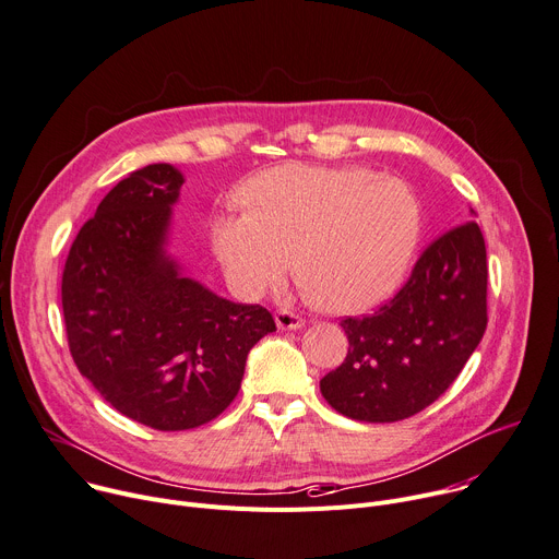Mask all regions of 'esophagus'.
<instances>
[{
    "label": "esophagus",
    "mask_w": 559,
    "mask_h": 559,
    "mask_svg": "<svg viewBox=\"0 0 559 559\" xmlns=\"http://www.w3.org/2000/svg\"><path fill=\"white\" fill-rule=\"evenodd\" d=\"M274 319H276L278 330H300L302 325H306V321H302L298 314H294V312H289V310H285V308L276 310Z\"/></svg>",
    "instance_id": "esophagus-1"
}]
</instances>
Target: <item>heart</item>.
<instances>
[{
	"label": "heart",
	"mask_w": 559,
	"mask_h": 559,
	"mask_svg": "<svg viewBox=\"0 0 559 559\" xmlns=\"http://www.w3.org/2000/svg\"><path fill=\"white\" fill-rule=\"evenodd\" d=\"M242 214H221L210 245L247 296L278 283L294 263L308 296L334 314H357L401 285L424 216L415 191L364 167L281 165L249 178Z\"/></svg>",
	"instance_id": "1"
}]
</instances>
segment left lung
Segmentation results:
<instances>
[{
	"label": "left lung",
	"mask_w": 559,
	"mask_h": 559,
	"mask_svg": "<svg viewBox=\"0 0 559 559\" xmlns=\"http://www.w3.org/2000/svg\"><path fill=\"white\" fill-rule=\"evenodd\" d=\"M486 285L479 225L468 221L439 236L392 300L370 317L341 321L349 347L345 361L321 379L325 401L343 417L368 424L428 408L460 377L486 332Z\"/></svg>",
	"instance_id": "obj_1"
}]
</instances>
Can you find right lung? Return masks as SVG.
<instances>
[{
  "label": "right lung",
  "mask_w": 559,
  "mask_h": 559,
  "mask_svg": "<svg viewBox=\"0 0 559 559\" xmlns=\"http://www.w3.org/2000/svg\"><path fill=\"white\" fill-rule=\"evenodd\" d=\"M182 174L146 165L120 180L75 236L62 274L69 349L124 417L189 430L236 399L249 349L276 332L261 306L231 302L169 257Z\"/></svg>",
  "instance_id": "right-lung-1"
}]
</instances>
